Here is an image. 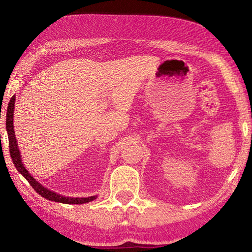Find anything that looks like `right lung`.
<instances>
[{
    "mask_svg": "<svg viewBox=\"0 0 252 252\" xmlns=\"http://www.w3.org/2000/svg\"><path fill=\"white\" fill-rule=\"evenodd\" d=\"M14 103H15V96H12L10 100V103L7 105V113H6V131L8 135V146H10V153L12 161L15 165V168L18 171L22 174V176L27 179L30 185L32 186L34 190L36 191L37 193L42 197L51 200V201L55 202H61V203H67V204H82L93 201V200L96 199V195H93V197H88V198H70V197H64V195H61L59 193H55L54 191H51L46 189L41 183L37 182L35 179H34L30 172L28 171L25 167L23 165L22 159H21V153L18 147V142H16L15 139V132L13 129V113H14Z\"/></svg>",
    "mask_w": 252,
    "mask_h": 252,
    "instance_id": "add662e5",
    "label": "right lung"
}]
</instances>
